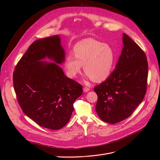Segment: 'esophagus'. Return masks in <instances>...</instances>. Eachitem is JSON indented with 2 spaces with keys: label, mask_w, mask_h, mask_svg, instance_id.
Masks as SVG:
<instances>
[{
  "label": "esophagus",
  "mask_w": 160,
  "mask_h": 160,
  "mask_svg": "<svg viewBox=\"0 0 160 160\" xmlns=\"http://www.w3.org/2000/svg\"><path fill=\"white\" fill-rule=\"evenodd\" d=\"M83 92H88L89 91V88L88 87H84L83 88Z\"/></svg>",
  "instance_id": "obj_1"
}]
</instances>
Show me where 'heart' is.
<instances>
[{
	"mask_svg": "<svg viewBox=\"0 0 160 160\" xmlns=\"http://www.w3.org/2000/svg\"><path fill=\"white\" fill-rule=\"evenodd\" d=\"M74 54H69L65 61L67 76L75 78L82 71L94 82L107 79L112 72L116 56L112 48L94 39H83L74 46Z\"/></svg>",
	"mask_w": 160,
	"mask_h": 160,
	"instance_id": "heart-1",
	"label": "heart"
}]
</instances>
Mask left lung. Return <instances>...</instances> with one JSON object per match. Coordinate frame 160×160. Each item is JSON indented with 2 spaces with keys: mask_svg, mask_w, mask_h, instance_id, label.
Masks as SVG:
<instances>
[{
  "mask_svg": "<svg viewBox=\"0 0 160 160\" xmlns=\"http://www.w3.org/2000/svg\"><path fill=\"white\" fill-rule=\"evenodd\" d=\"M115 69L106 81L95 86V110L102 121L115 124L130 117L146 93L148 62L142 50L126 33Z\"/></svg>",
  "mask_w": 160,
  "mask_h": 160,
  "instance_id": "left-lung-1",
  "label": "left lung"
}]
</instances>
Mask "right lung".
<instances>
[{"instance_id":"obj_1","label":"right lung","mask_w":160,"mask_h":160,"mask_svg":"<svg viewBox=\"0 0 160 160\" xmlns=\"http://www.w3.org/2000/svg\"><path fill=\"white\" fill-rule=\"evenodd\" d=\"M60 36L38 39L17 64L13 86L23 112L42 127L59 130L69 122L82 86L67 77L58 64L65 62ZM48 58L55 63L42 61Z\"/></svg>"}]
</instances>
